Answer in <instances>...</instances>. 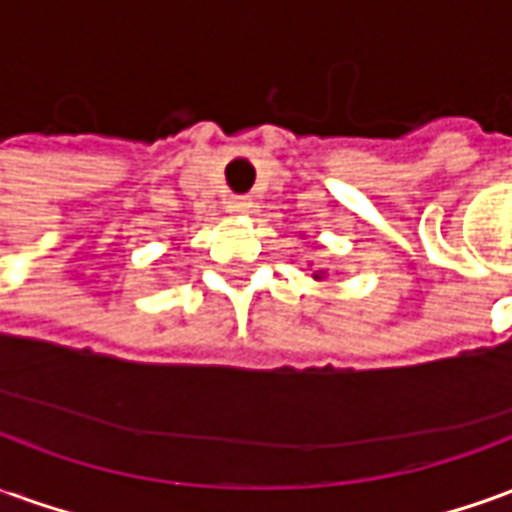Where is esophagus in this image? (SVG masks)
Here are the masks:
<instances>
[{"mask_svg": "<svg viewBox=\"0 0 512 512\" xmlns=\"http://www.w3.org/2000/svg\"><path fill=\"white\" fill-rule=\"evenodd\" d=\"M249 208H252V202L246 200V197H230L227 200V211L230 213H246Z\"/></svg>", "mask_w": 512, "mask_h": 512, "instance_id": "1", "label": "esophagus"}]
</instances>
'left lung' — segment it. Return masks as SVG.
<instances>
[{"label":"left lung","instance_id":"left-lung-1","mask_svg":"<svg viewBox=\"0 0 512 512\" xmlns=\"http://www.w3.org/2000/svg\"><path fill=\"white\" fill-rule=\"evenodd\" d=\"M312 266V263H310ZM312 279H318V282H321V279H326V271H315V274H312Z\"/></svg>","mask_w":512,"mask_h":512}]
</instances>
